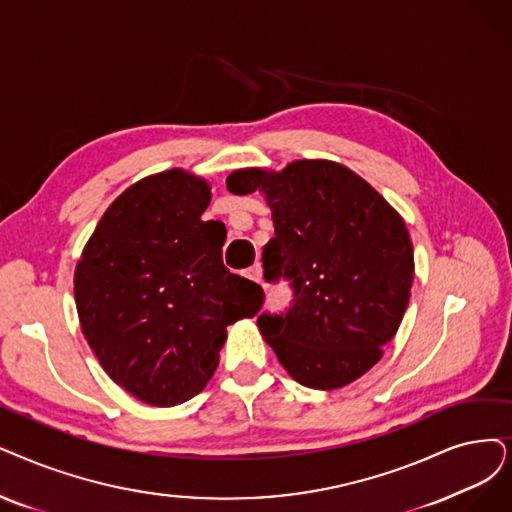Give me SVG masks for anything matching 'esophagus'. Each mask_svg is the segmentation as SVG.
Segmentation results:
<instances>
[{"label":"esophagus","mask_w":512,"mask_h":512,"mask_svg":"<svg viewBox=\"0 0 512 512\" xmlns=\"http://www.w3.org/2000/svg\"><path fill=\"white\" fill-rule=\"evenodd\" d=\"M248 277H250L252 281L260 283V279H262V267H260V264H254L252 269H248Z\"/></svg>","instance_id":"1"}]
</instances>
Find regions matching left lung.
<instances>
[{"label": "left lung", "instance_id": "left-lung-1", "mask_svg": "<svg viewBox=\"0 0 512 512\" xmlns=\"http://www.w3.org/2000/svg\"><path fill=\"white\" fill-rule=\"evenodd\" d=\"M273 212L264 277L292 279L290 313L258 317L283 370L315 391L355 382L382 359L412 296L414 248L401 214L367 180L330 159L229 174Z\"/></svg>", "mask_w": 512, "mask_h": 512}]
</instances>
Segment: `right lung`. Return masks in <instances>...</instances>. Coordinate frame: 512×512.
Wrapping results in <instances>:
<instances>
[{"mask_svg":"<svg viewBox=\"0 0 512 512\" xmlns=\"http://www.w3.org/2000/svg\"><path fill=\"white\" fill-rule=\"evenodd\" d=\"M210 199V182L182 168L140 178L77 260L81 334L109 378L147 405L201 393L227 325L260 309V285L224 267L222 231L201 220Z\"/></svg>","mask_w":512,"mask_h":512,"instance_id":"1","label":"right lung"}]
</instances>
